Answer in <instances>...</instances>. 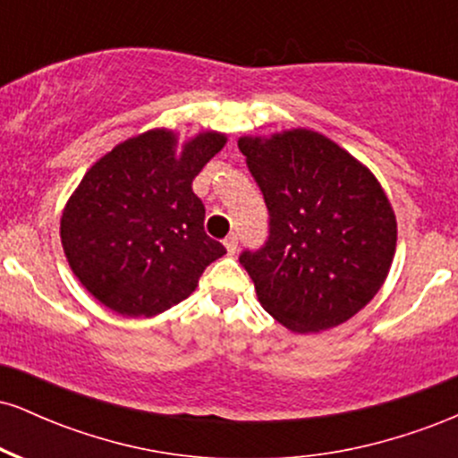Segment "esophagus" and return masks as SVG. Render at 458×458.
Instances as JSON below:
<instances>
[{"instance_id":"1","label":"esophagus","mask_w":458,"mask_h":458,"mask_svg":"<svg viewBox=\"0 0 458 458\" xmlns=\"http://www.w3.org/2000/svg\"><path fill=\"white\" fill-rule=\"evenodd\" d=\"M224 245H225V251H228V254H236V247H239V239H236V234L225 236Z\"/></svg>"}]
</instances>
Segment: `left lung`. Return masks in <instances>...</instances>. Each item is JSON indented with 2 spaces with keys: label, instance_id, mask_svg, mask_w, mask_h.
Listing matches in <instances>:
<instances>
[{
  "label": "left lung",
  "instance_id": "1",
  "mask_svg": "<svg viewBox=\"0 0 458 458\" xmlns=\"http://www.w3.org/2000/svg\"><path fill=\"white\" fill-rule=\"evenodd\" d=\"M239 150L269 208V241L239 259L260 306L295 334L355 317L396 251V215L381 182L312 129L241 135Z\"/></svg>",
  "mask_w": 458,
  "mask_h": 458
}]
</instances>
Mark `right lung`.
<instances>
[{"label":"right lung","instance_id":"1","mask_svg":"<svg viewBox=\"0 0 458 458\" xmlns=\"http://www.w3.org/2000/svg\"><path fill=\"white\" fill-rule=\"evenodd\" d=\"M228 135L199 131L178 144L150 129L103 155L68 198L60 239L72 273L105 308L157 317L196 291L225 254L204 233V204L191 182Z\"/></svg>","mask_w":458,"mask_h":458}]
</instances>
